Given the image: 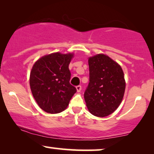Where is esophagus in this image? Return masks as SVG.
Segmentation results:
<instances>
[{
	"instance_id": "obj_1",
	"label": "esophagus",
	"mask_w": 154,
	"mask_h": 154,
	"mask_svg": "<svg viewBox=\"0 0 154 154\" xmlns=\"http://www.w3.org/2000/svg\"><path fill=\"white\" fill-rule=\"evenodd\" d=\"M76 88H77V92H80L81 90H82V87H81V85H77V86H76Z\"/></svg>"
}]
</instances>
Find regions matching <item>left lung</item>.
Here are the masks:
<instances>
[{
	"instance_id": "1",
	"label": "left lung",
	"mask_w": 154,
	"mask_h": 154,
	"mask_svg": "<svg viewBox=\"0 0 154 154\" xmlns=\"http://www.w3.org/2000/svg\"><path fill=\"white\" fill-rule=\"evenodd\" d=\"M89 83L84 93L86 105L93 115L109 116L117 109L125 91L121 66L109 56L98 54L89 58Z\"/></svg>"
}]
</instances>
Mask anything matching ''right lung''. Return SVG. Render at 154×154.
Returning a JSON list of instances; mask_svg holds the SVG:
<instances>
[{
	"instance_id": "1",
	"label": "right lung",
	"mask_w": 154,
	"mask_h": 154,
	"mask_svg": "<svg viewBox=\"0 0 154 154\" xmlns=\"http://www.w3.org/2000/svg\"><path fill=\"white\" fill-rule=\"evenodd\" d=\"M73 55L55 53L43 56L33 65L29 77L32 93L38 106L50 114L68 106L77 89L70 84L69 64Z\"/></svg>"
}]
</instances>
